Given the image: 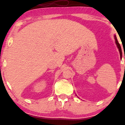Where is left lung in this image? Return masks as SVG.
Wrapping results in <instances>:
<instances>
[{"instance_id":"1","label":"left lung","mask_w":125,"mask_h":125,"mask_svg":"<svg viewBox=\"0 0 125 125\" xmlns=\"http://www.w3.org/2000/svg\"><path fill=\"white\" fill-rule=\"evenodd\" d=\"M114 39H115V42L116 45H117V47L118 49V50H119V54H120V57H121V59H122V49H121V45H120V44H119L118 42V40H117V37H116V36H115V35H114Z\"/></svg>"}]
</instances>
